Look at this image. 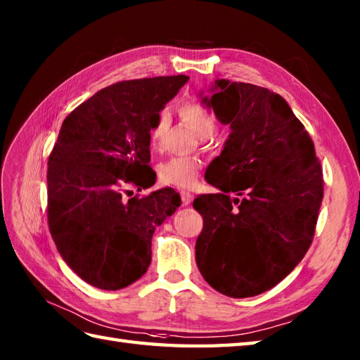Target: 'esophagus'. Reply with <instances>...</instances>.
I'll return each instance as SVG.
<instances>
[{
	"label": "esophagus",
	"instance_id": "34e87169",
	"mask_svg": "<svg viewBox=\"0 0 360 360\" xmlns=\"http://www.w3.org/2000/svg\"><path fill=\"white\" fill-rule=\"evenodd\" d=\"M181 200H182V204L184 205H188V204H192V201H193V195L190 193V192H186V190H181Z\"/></svg>",
	"mask_w": 360,
	"mask_h": 360
}]
</instances>
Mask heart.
I'll list each match as a JSON object with an SVG mask.
<instances>
[{
    "label": "heart",
    "instance_id": "heart-1",
    "mask_svg": "<svg viewBox=\"0 0 360 360\" xmlns=\"http://www.w3.org/2000/svg\"><path fill=\"white\" fill-rule=\"evenodd\" d=\"M179 117L184 125L200 139H210L217 131V122L202 105L188 102L179 106ZM170 124L167 111H160L150 129V142L155 150H160ZM202 162L198 158H170L158 167V178L164 186L176 188H192L200 179Z\"/></svg>",
    "mask_w": 360,
    "mask_h": 360
}]
</instances>
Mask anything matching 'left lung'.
<instances>
[{"label": "left lung", "mask_w": 360, "mask_h": 360, "mask_svg": "<svg viewBox=\"0 0 360 360\" xmlns=\"http://www.w3.org/2000/svg\"><path fill=\"white\" fill-rule=\"evenodd\" d=\"M212 93L202 103L231 134L212 162L209 182L221 193L193 201L204 219L196 264L218 292L254 297L280 283L308 252L323 200L322 167L280 94L224 79Z\"/></svg>", "instance_id": "8db88e82"}]
</instances>
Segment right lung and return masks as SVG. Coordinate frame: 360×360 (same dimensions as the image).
Instances as JSON below:
<instances>
[{
    "mask_svg": "<svg viewBox=\"0 0 360 360\" xmlns=\"http://www.w3.org/2000/svg\"><path fill=\"white\" fill-rule=\"evenodd\" d=\"M187 75L114 83L63 120L48 160V224L60 255L89 285L117 290L151 263V238L181 205L173 188L125 200L156 181L150 129Z\"/></svg>",
    "mask_w": 360,
    "mask_h": 360,
    "instance_id": "right-lung-1",
    "label": "right lung"
}]
</instances>
